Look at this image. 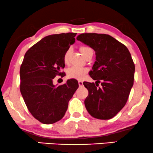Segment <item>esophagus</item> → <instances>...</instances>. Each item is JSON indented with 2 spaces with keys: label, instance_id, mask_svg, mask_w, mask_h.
Segmentation results:
<instances>
[{
  "label": "esophagus",
  "instance_id": "obj_1",
  "mask_svg": "<svg viewBox=\"0 0 153 153\" xmlns=\"http://www.w3.org/2000/svg\"><path fill=\"white\" fill-rule=\"evenodd\" d=\"M78 84H79V87H82L83 86V82H82V81H78Z\"/></svg>",
  "mask_w": 153,
  "mask_h": 153
}]
</instances>
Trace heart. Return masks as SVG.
I'll return each instance as SVG.
<instances>
[{"label": "heart", "mask_w": 153, "mask_h": 153, "mask_svg": "<svg viewBox=\"0 0 153 153\" xmlns=\"http://www.w3.org/2000/svg\"><path fill=\"white\" fill-rule=\"evenodd\" d=\"M79 50L81 53L84 56H85L88 51L92 50V49L90 47L86 46V45H82V46H80ZM69 50H68L65 52L63 57L64 62L65 64H68V62H69ZM87 71L88 69L86 67H79V66H72V67H71L67 69V76L69 79H74L81 80L84 78V76H85Z\"/></svg>", "instance_id": "heart-1"}]
</instances>
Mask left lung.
Returning a JSON list of instances; mask_svg holds the SVG:
<instances>
[{
  "mask_svg": "<svg viewBox=\"0 0 153 153\" xmlns=\"http://www.w3.org/2000/svg\"><path fill=\"white\" fill-rule=\"evenodd\" d=\"M76 39L93 48L97 55L89 73L97 82L83 83L88 91L84 101L86 110L98 119L112 118L126 105L133 85L131 54L126 45L105 34L83 33Z\"/></svg>",
  "mask_w": 153,
  "mask_h": 153,
  "instance_id": "8db88e82",
  "label": "left lung"
}]
</instances>
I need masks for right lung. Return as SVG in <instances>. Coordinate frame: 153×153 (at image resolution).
Segmentation results:
<instances>
[{
	"label": "right lung",
	"instance_id": "obj_1",
	"mask_svg": "<svg viewBox=\"0 0 153 153\" xmlns=\"http://www.w3.org/2000/svg\"><path fill=\"white\" fill-rule=\"evenodd\" d=\"M76 33L51 35L32 46L25 54L20 69V89L28 110L44 124L59 121L69 100L79 87L77 80L54 86L56 76H65L64 54L75 42Z\"/></svg>",
	"mask_w": 153,
	"mask_h": 153
}]
</instances>
